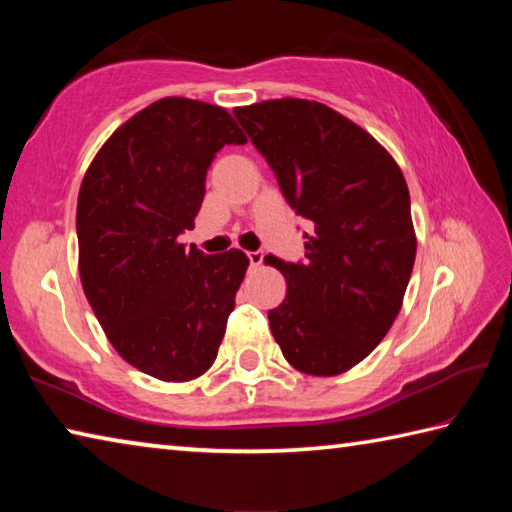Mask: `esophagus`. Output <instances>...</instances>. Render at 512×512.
Instances as JSON below:
<instances>
[{
    "mask_svg": "<svg viewBox=\"0 0 512 512\" xmlns=\"http://www.w3.org/2000/svg\"><path fill=\"white\" fill-rule=\"evenodd\" d=\"M248 262H250V266H259L264 262V253L262 250H250L248 253Z\"/></svg>",
    "mask_w": 512,
    "mask_h": 512,
    "instance_id": "esophagus-1",
    "label": "esophagus"
}]
</instances>
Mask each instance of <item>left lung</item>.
Here are the masks:
<instances>
[{
    "mask_svg": "<svg viewBox=\"0 0 512 512\" xmlns=\"http://www.w3.org/2000/svg\"><path fill=\"white\" fill-rule=\"evenodd\" d=\"M284 201L311 223L305 262L273 255L287 298L268 311L284 359L332 377L363 361L400 314L415 262L409 187L375 137L318 101L235 108Z\"/></svg>",
    "mask_w": 512,
    "mask_h": 512,
    "instance_id": "1",
    "label": "left lung"
}]
</instances>
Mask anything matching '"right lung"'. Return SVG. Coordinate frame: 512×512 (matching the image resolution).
<instances>
[{"label":"right lung","instance_id":"obj_1","mask_svg":"<svg viewBox=\"0 0 512 512\" xmlns=\"http://www.w3.org/2000/svg\"><path fill=\"white\" fill-rule=\"evenodd\" d=\"M225 144L246 137L223 108L160 99L110 135L79 192L85 298L121 357L162 381L212 366L248 268L237 248L205 255L178 241L194 228Z\"/></svg>","mask_w":512,"mask_h":512}]
</instances>
